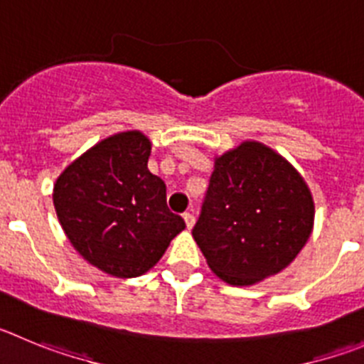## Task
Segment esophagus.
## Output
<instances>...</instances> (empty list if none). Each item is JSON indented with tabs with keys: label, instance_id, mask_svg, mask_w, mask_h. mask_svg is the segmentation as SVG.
I'll return each mask as SVG.
<instances>
[{
	"label": "esophagus",
	"instance_id": "esophagus-1",
	"mask_svg": "<svg viewBox=\"0 0 364 364\" xmlns=\"http://www.w3.org/2000/svg\"><path fill=\"white\" fill-rule=\"evenodd\" d=\"M183 219H185V225H186V228H192L196 225V215H194V212H185V214H183Z\"/></svg>",
	"mask_w": 364,
	"mask_h": 364
}]
</instances>
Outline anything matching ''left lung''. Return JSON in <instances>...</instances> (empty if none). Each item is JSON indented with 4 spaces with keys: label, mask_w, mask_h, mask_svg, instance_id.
<instances>
[{
    "label": "left lung",
    "mask_w": 364,
    "mask_h": 364,
    "mask_svg": "<svg viewBox=\"0 0 364 364\" xmlns=\"http://www.w3.org/2000/svg\"><path fill=\"white\" fill-rule=\"evenodd\" d=\"M312 192L287 159L259 141L215 156L192 235L219 279L248 287L297 257L314 228Z\"/></svg>",
    "instance_id": "1"
}]
</instances>
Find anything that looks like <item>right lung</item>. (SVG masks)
I'll return each instance as SVG.
<instances>
[{
  "instance_id": "1",
  "label": "right lung",
  "mask_w": 364,
  "mask_h": 364,
  "mask_svg": "<svg viewBox=\"0 0 364 364\" xmlns=\"http://www.w3.org/2000/svg\"><path fill=\"white\" fill-rule=\"evenodd\" d=\"M152 143L139 130L105 137L54 183V208L85 261L109 276L156 267L185 221L166 206V186L149 170Z\"/></svg>"
}]
</instances>
